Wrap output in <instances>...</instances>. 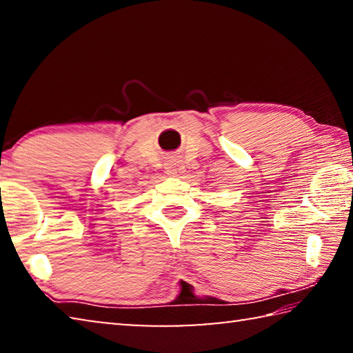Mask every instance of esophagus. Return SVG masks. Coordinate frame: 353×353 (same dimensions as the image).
Masks as SVG:
<instances>
[{
	"label": "esophagus",
	"instance_id": "esophagus-1",
	"mask_svg": "<svg viewBox=\"0 0 353 353\" xmlns=\"http://www.w3.org/2000/svg\"><path fill=\"white\" fill-rule=\"evenodd\" d=\"M182 166L181 163L177 162V160H170L168 163H166V174H170L172 177H181L182 174Z\"/></svg>",
	"mask_w": 353,
	"mask_h": 353
}]
</instances>
